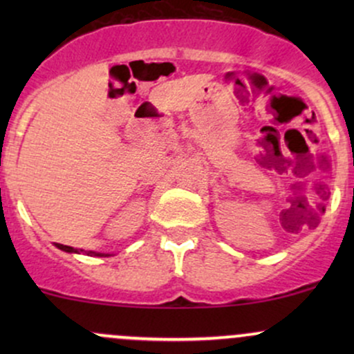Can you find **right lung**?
I'll return each mask as SVG.
<instances>
[{
    "label": "right lung",
    "mask_w": 354,
    "mask_h": 354,
    "mask_svg": "<svg viewBox=\"0 0 354 354\" xmlns=\"http://www.w3.org/2000/svg\"><path fill=\"white\" fill-rule=\"evenodd\" d=\"M55 246L58 248V250H61V251H66V253H76V254L84 253V254H88V256H100V258H106V256H113V254H109V253H98V251L76 250V248H73V246H66V245H59V243H55Z\"/></svg>",
    "instance_id": "right-lung-1"
}]
</instances>
